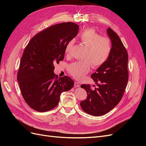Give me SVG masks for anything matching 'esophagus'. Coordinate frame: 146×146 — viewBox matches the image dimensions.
I'll use <instances>...</instances> for the list:
<instances>
[{"label": "esophagus", "instance_id": "obj_1", "mask_svg": "<svg viewBox=\"0 0 146 146\" xmlns=\"http://www.w3.org/2000/svg\"><path fill=\"white\" fill-rule=\"evenodd\" d=\"M74 86L76 87V88H77V87H79V86H80V83H79L78 82H76L74 83Z\"/></svg>", "mask_w": 146, "mask_h": 146}]
</instances>
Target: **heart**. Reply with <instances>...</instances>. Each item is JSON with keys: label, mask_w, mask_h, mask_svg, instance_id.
<instances>
[{"label": "heart", "mask_w": 146, "mask_h": 146, "mask_svg": "<svg viewBox=\"0 0 146 146\" xmlns=\"http://www.w3.org/2000/svg\"><path fill=\"white\" fill-rule=\"evenodd\" d=\"M79 39L86 47L83 61H76L68 66V72L76 79H82L90 71L91 64L94 68L102 65L107 60L111 51V44L107 38L101 37L95 30L86 29L79 35ZM74 43L70 41L66 46L65 52L68 54Z\"/></svg>", "instance_id": "obj_1"}]
</instances>
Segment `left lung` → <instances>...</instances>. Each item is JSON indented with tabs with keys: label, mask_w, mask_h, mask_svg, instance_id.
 Wrapping results in <instances>:
<instances>
[{
	"label": "left lung",
	"mask_w": 146,
	"mask_h": 146,
	"mask_svg": "<svg viewBox=\"0 0 146 146\" xmlns=\"http://www.w3.org/2000/svg\"><path fill=\"white\" fill-rule=\"evenodd\" d=\"M107 33L111 42V53L107 60L91 76L98 88L93 89L91 85L80 86L88 95L86 99L80 102L81 107L85 113L94 116H102L116 107L129 80L125 48L111 29H107Z\"/></svg>",
	"instance_id": "obj_1"
}]
</instances>
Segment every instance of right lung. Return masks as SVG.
Here are the masks:
<instances>
[{
	"instance_id": "obj_1",
	"label": "right lung",
	"mask_w": 146,
	"mask_h": 146,
	"mask_svg": "<svg viewBox=\"0 0 146 146\" xmlns=\"http://www.w3.org/2000/svg\"><path fill=\"white\" fill-rule=\"evenodd\" d=\"M78 30V25L70 22L56 24L36 34L26 46L17 79L24 99L32 109L45 112L54 108L61 94L74 86L70 77L55 76L54 63L63 60L66 46Z\"/></svg>"
}]
</instances>
